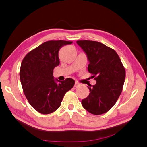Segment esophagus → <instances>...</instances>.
<instances>
[{"label":"esophagus","instance_id":"1","mask_svg":"<svg viewBox=\"0 0 147 147\" xmlns=\"http://www.w3.org/2000/svg\"><path fill=\"white\" fill-rule=\"evenodd\" d=\"M80 85H81V83H80L79 82H76L75 84H74V87H76V88L79 87Z\"/></svg>","mask_w":147,"mask_h":147}]
</instances>
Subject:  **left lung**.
I'll return each mask as SVG.
<instances>
[{"instance_id": "left-lung-1", "label": "left lung", "mask_w": 147, "mask_h": 147, "mask_svg": "<svg viewBox=\"0 0 147 147\" xmlns=\"http://www.w3.org/2000/svg\"><path fill=\"white\" fill-rule=\"evenodd\" d=\"M77 44L87 54L88 71L96 80L88 96L82 100L89 113L101 115L108 111L117 101L125 78V71L119 56L113 49L101 42L83 40Z\"/></svg>"}]
</instances>
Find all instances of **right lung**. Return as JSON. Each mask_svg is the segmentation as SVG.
<instances>
[{
  "label": "right lung",
  "instance_id": "obj_1",
  "mask_svg": "<svg viewBox=\"0 0 147 147\" xmlns=\"http://www.w3.org/2000/svg\"><path fill=\"white\" fill-rule=\"evenodd\" d=\"M72 41H49L28 52L23 59L20 78L29 104L42 114L53 113L61 105L65 94L73 87L74 80L66 78L57 83L53 69L60 64L59 51Z\"/></svg>",
  "mask_w": 147,
  "mask_h": 147
}]
</instances>
